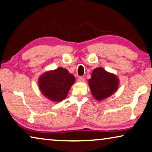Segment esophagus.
<instances>
[{"label": "esophagus", "instance_id": "1", "mask_svg": "<svg viewBox=\"0 0 152 152\" xmlns=\"http://www.w3.org/2000/svg\"><path fill=\"white\" fill-rule=\"evenodd\" d=\"M78 80L79 81V82L83 83V82H84V81H85V78H84L83 77H82V76H80V77H79V78H78Z\"/></svg>", "mask_w": 152, "mask_h": 152}]
</instances>
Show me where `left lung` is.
Segmentation results:
<instances>
[{
  "mask_svg": "<svg viewBox=\"0 0 152 152\" xmlns=\"http://www.w3.org/2000/svg\"><path fill=\"white\" fill-rule=\"evenodd\" d=\"M88 83L94 98L97 101H102L109 98L117 91L119 80L115 74L99 67L93 70Z\"/></svg>",
  "mask_w": 152,
  "mask_h": 152,
  "instance_id": "obj_1",
  "label": "left lung"
}]
</instances>
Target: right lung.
Masks as SVG:
<instances>
[{
	"label": "right lung",
	"instance_id": "add662e5",
	"mask_svg": "<svg viewBox=\"0 0 152 152\" xmlns=\"http://www.w3.org/2000/svg\"><path fill=\"white\" fill-rule=\"evenodd\" d=\"M75 80V77L67 69L58 67L43 73L38 79V85L45 98L59 102L66 98Z\"/></svg>",
	"mask_w": 152,
	"mask_h": 152
}]
</instances>
